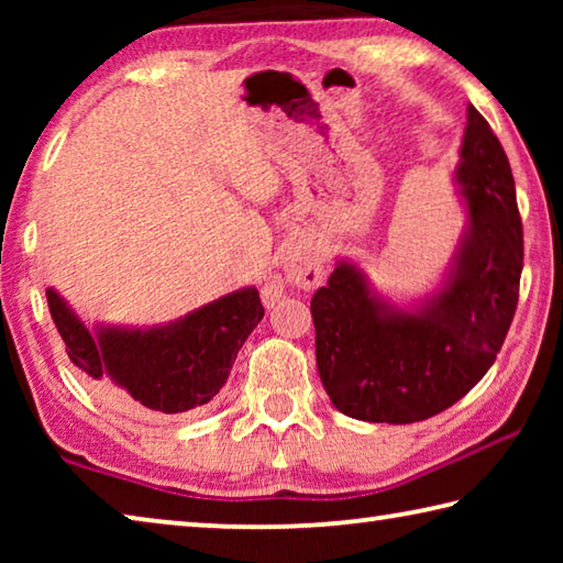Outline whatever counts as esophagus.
Instances as JSON below:
<instances>
[{"label": "esophagus", "instance_id": "1", "mask_svg": "<svg viewBox=\"0 0 563 563\" xmlns=\"http://www.w3.org/2000/svg\"><path fill=\"white\" fill-rule=\"evenodd\" d=\"M283 271L285 280L300 290H316L322 283V273H325V265H322V253L320 247L310 241V238H295L283 251ZM280 298V288L275 283L265 285L263 300L268 305H275Z\"/></svg>", "mask_w": 563, "mask_h": 563}]
</instances>
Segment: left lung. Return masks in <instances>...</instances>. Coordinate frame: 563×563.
Wrapping results in <instances>:
<instances>
[{"instance_id": "obj_1", "label": "left lung", "mask_w": 563, "mask_h": 563, "mask_svg": "<svg viewBox=\"0 0 563 563\" xmlns=\"http://www.w3.org/2000/svg\"><path fill=\"white\" fill-rule=\"evenodd\" d=\"M456 166L466 228L440 290L412 310L340 261L310 300L322 387L342 415L409 424L444 412L487 375L519 302L523 228L499 139L474 107Z\"/></svg>"}]
</instances>
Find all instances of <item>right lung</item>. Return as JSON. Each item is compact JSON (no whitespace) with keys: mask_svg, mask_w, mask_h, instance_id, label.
Wrapping results in <instances>:
<instances>
[{"mask_svg":"<svg viewBox=\"0 0 563 563\" xmlns=\"http://www.w3.org/2000/svg\"><path fill=\"white\" fill-rule=\"evenodd\" d=\"M46 302L74 365L113 399L154 415L211 402L231 375L238 350L265 316L255 288L223 295L151 330H89L59 292L46 290Z\"/></svg>","mask_w":563,"mask_h":563,"instance_id":"obj_1","label":"right lung"}]
</instances>
